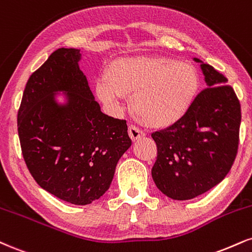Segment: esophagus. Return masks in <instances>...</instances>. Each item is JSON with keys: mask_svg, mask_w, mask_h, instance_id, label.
Masks as SVG:
<instances>
[{"mask_svg": "<svg viewBox=\"0 0 252 252\" xmlns=\"http://www.w3.org/2000/svg\"><path fill=\"white\" fill-rule=\"evenodd\" d=\"M128 134L130 136V138H131V141H137V139L142 138L144 136V132L141 131L138 128H136L135 126H129L128 128Z\"/></svg>", "mask_w": 252, "mask_h": 252, "instance_id": "esophagus-1", "label": "esophagus"}]
</instances>
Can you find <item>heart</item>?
<instances>
[{"instance_id":"1","label":"heart","mask_w":252,"mask_h":252,"mask_svg":"<svg viewBox=\"0 0 252 252\" xmlns=\"http://www.w3.org/2000/svg\"><path fill=\"white\" fill-rule=\"evenodd\" d=\"M197 89L198 76L191 65L148 56L113 61L95 86L99 101L111 108L118 107L123 95H131V113L150 128H168L181 121Z\"/></svg>"}]
</instances>
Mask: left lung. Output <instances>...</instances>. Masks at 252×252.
<instances>
[{
  "label": "left lung",
  "mask_w": 252,
  "mask_h": 252,
  "mask_svg": "<svg viewBox=\"0 0 252 252\" xmlns=\"http://www.w3.org/2000/svg\"><path fill=\"white\" fill-rule=\"evenodd\" d=\"M207 89L184 117L151 134L157 159L151 169L156 187L176 201L209 191L224 180L237 155L241 104L228 80L201 60Z\"/></svg>",
  "instance_id": "left-lung-1"
}]
</instances>
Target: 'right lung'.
<instances>
[{
	"mask_svg": "<svg viewBox=\"0 0 252 252\" xmlns=\"http://www.w3.org/2000/svg\"><path fill=\"white\" fill-rule=\"evenodd\" d=\"M80 49L54 51L27 82L17 126L36 183L60 199L90 204L110 187L131 145L124 120L103 114L80 69ZM62 93L65 102L57 101Z\"/></svg>",
	"mask_w": 252,
	"mask_h": 252,
	"instance_id": "obj_1",
	"label": "right lung"
}]
</instances>
